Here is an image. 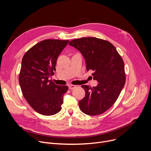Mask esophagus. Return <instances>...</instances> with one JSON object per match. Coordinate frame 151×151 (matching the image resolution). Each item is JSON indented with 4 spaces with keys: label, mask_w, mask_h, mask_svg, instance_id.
I'll return each instance as SVG.
<instances>
[{
    "label": "esophagus",
    "mask_w": 151,
    "mask_h": 151,
    "mask_svg": "<svg viewBox=\"0 0 151 151\" xmlns=\"http://www.w3.org/2000/svg\"><path fill=\"white\" fill-rule=\"evenodd\" d=\"M75 88H76V86H75V85H69V86H68L69 89H71V90H72V89H75Z\"/></svg>",
    "instance_id": "34e87169"
}]
</instances>
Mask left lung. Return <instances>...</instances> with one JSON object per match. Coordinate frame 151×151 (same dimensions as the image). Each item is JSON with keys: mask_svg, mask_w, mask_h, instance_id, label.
<instances>
[{"mask_svg": "<svg viewBox=\"0 0 151 151\" xmlns=\"http://www.w3.org/2000/svg\"><path fill=\"white\" fill-rule=\"evenodd\" d=\"M69 45L80 51L84 57L86 70H92L96 87L81 86L86 95L79 101L81 111L97 116L111 107L125 83L124 63L116 47L110 42L96 37H83L71 40Z\"/></svg>", "mask_w": 151, "mask_h": 151, "instance_id": "1", "label": "left lung"}]
</instances>
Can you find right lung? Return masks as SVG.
Returning <instances> with one entry per match:
<instances>
[{
    "label": "right lung",
    "mask_w": 151,
    "mask_h": 151,
    "mask_svg": "<svg viewBox=\"0 0 151 151\" xmlns=\"http://www.w3.org/2000/svg\"><path fill=\"white\" fill-rule=\"evenodd\" d=\"M69 40L47 39L40 42L24 55L19 82L24 97L35 111L44 116L59 113L67 86L49 80L55 71L59 55Z\"/></svg>",
    "instance_id": "add662e5"
}]
</instances>
